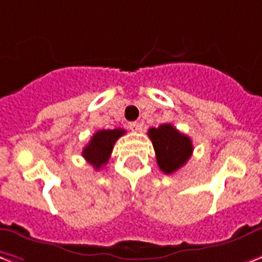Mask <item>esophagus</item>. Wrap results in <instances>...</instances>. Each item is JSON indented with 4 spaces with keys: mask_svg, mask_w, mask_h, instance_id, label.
Returning a JSON list of instances; mask_svg holds the SVG:
<instances>
[{
    "mask_svg": "<svg viewBox=\"0 0 262 262\" xmlns=\"http://www.w3.org/2000/svg\"><path fill=\"white\" fill-rule=\"evenodd\" d=\"M127 127L133 132H139L141 129V125L139 122H129V123H127Z\"/></svg>",
    "mask_w": 262,
    "mask_h": 262,
    "instance_id": "esophagus-1",
    "label": "esophagus"
}]
</instances>
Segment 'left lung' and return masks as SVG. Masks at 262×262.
Instances as JSON below:
<instances>
[{
	"mask_svg": "<svg viewBox=\"0 0 262 262\" xmlns=\"http://www.w3.org/2000/svg\"><path fill=\"white\" fill-rule=\"evenodd\" d=\"M148 137L154 146L157 164L166 175L180 169L193 154L190 137L180 133L170 123L148 129Z\"/></svg>",
	"mask_w": 262,
	"mask_h": 262,
	"instance_id": "left-lung-1",
	"label": "left lung"
}]
</instances>
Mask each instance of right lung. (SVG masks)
<instances>
[{
    "mask_svg": "<svg viewBox=\"0 0 262 262\" xmlns=\"http://www.w3.org/2000/svg\"><path fill=\"white\" fill-rule=\"evenodd\" d=\"M126 130L123 129H108V130H98L93 135L92 140L89 141L83 148V157L84 160L92 164L94 169H101L105 165L110 157H111L112 148L115 141L121 136H123Z\"/></svg>",
    "mask_w": 262,
    "mask_h": 262,
    "instance_id": "right-lung-1",
    "label": "right lung"
}]
</instances>
